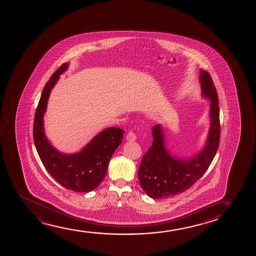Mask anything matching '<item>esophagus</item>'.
I'll return each mask as SVG.
<instances>
[{
    "instance_id": "1",
    "label": "esophagus",
    "mask_w": 256,
    "mask_h": 256,
    "mask_svg": "<svg viewBox=\"0 0 256 256\" xmlns=\"http://www.w3.org/2000/svg\"><path fill=\"white\" fill-rule=\"evenodd\" d=\"M126 140H130V142H134V140H136V134L133 133L132 131H130V133L126 134Z\"/></svg>"
}]
</instances>
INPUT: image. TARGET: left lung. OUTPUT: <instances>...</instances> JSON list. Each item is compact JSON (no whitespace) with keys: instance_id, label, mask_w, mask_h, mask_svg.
I'll return each instance as SVG.
<instances>
[{"instance_id":"left-lung-1","label":"left lung","mask_w":256,"mask_h":256,"mask_svg":"<svg viewBox=\"0 0 256 256\" xmlns=\"http://www.w3.org/2000/svg\"><path fill=\"white\" fill-rule=\"evenodd\" d=\"M200 80L202 95L210 102L206 144L193 158H175L165 147L161 125L153 126V144L144 154L138 170L140 186L152 198L175 196L190 188L206 172L217 152L220 137L217 91L210 74L206 70H200Z\"/></svg>"}]
</instances>
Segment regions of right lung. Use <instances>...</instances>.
I'll use <instances>...</instances> for the list:
<instances>
[{
  "mask_svg": "<svg viewBox=\"0 0 256 256\" xmlns=\"http://www.w3.org/2000/svg\"><path fill=\"white\" fill-rule=\"evenodd\" d=\"M68 66V63L63 64L42 90L36 110L33 138L39 158L50 175L66 189L88 192L94 190L105 178L109 161L122 144L125 131L118 128H106L74 154H64L53 147L44 134V116L52 89Z\"/></svg>",
  "mask_w": 256,
  "mask_h": 256,
  "instance_id": "right-lung-1",
  "label": "right lung"
}]
</instances>
